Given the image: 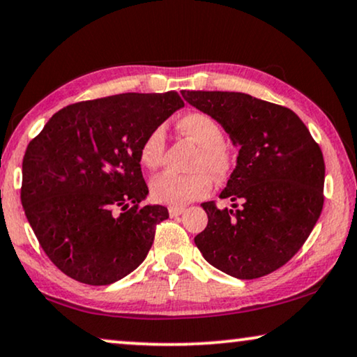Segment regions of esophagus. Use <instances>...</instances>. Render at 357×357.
<instances>
[{
    "instance_id": "esophagus-1",
    "label": "esophagus",
    "mask_w": 357,
    "mask_h": 357,
    "mask_svg": "<svg viewBox=\"0 0 357 357\" xmlns=\"http://www.w3.org/2000/svg\"><path fill=\"white\" fill-rule=\"evenodd\" d=\"M185 213V208H182V206H170L169 208V214L170 217H177L180 214Z\"/></svg>"
}]
</instances>
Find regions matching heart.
Instances as JSON below:
<instances>
[{
  "mask_svg": "<svg viewBox=\"0 0 357 357\" xmlns=\"http://www.w3.org/2000/svg\"><path fill=\"white\" fill-rule=\"evenodd\" d=\"M180 133L188 137L199 146L198 154L191 164L196 170L190 175L166 172L153 178L151 198L158 203L169 206H183L199 199L211 191V174L214 180H224L230 174L231 156L225 146L224 128L214 117L203 112H191L183 116L177 123ZM166 151V132L156 127L144 138L138 159L148 170H156L162 164Z\"/></svg>",
  "mask_w": 357,
  "mask_h": 357,
  "instance_id": "obj_1",
  "label": "heart"
}]
</instances>
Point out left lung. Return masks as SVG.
<instances>
[{"label":"left lung","instance_id":"8db88e82","mask_svg":"<svg viewBox=\"0 0 357 357\" xmlns=\"http://www.w3.org/2000/svg\"><path fill=\"white\" fill-rule=\"evenodd\" d=\"M182 96L214 117L240 148L219 195L231 201V209L201 204L208 227L195 236L196 246L231 277H264L296 255L322 213V151L288 107L236 91L183 90Z\"/></svg>","mask_w":357,"mask_h":357}]
</instances>
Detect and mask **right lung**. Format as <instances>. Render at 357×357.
Listing matches in <instances>:
<instances>
[{
  "label": "right lung",
  "mask_w": 357,
  "mask_h": 357,
  "mask_svg": "<svg viewBox=\"0 0 357 357\" xmlns=\"http://www.w3.org/2000/svg\"><path fill=\"white\" fill-rule=\"evenodd\" d=\"M180 107L177 91L75 102L29 143L20 201L46 256L66 275L109 285L144 261L169 213L140 206L148 187L138 151Z\"/></svg>",
  "instance_id": "add662e5"
}]
</instances>
